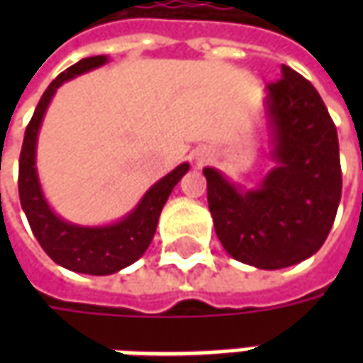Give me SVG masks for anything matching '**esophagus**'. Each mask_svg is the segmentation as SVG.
<instances>
[{"label":"esophagus","instance_id":"obj_1","mask_svg":"<svg viewBox=\"0 0 363 363\" xmlns=\"http://www.w3.org/2000/svg\"><path fill=\"white\" fill-rule=\"evenodd\" d=\"M208 159H210V155L208 153H198L196 155V165H204V163H208Z\"/></svg>","mask_w":363,"mask_h":363}]
</instances>
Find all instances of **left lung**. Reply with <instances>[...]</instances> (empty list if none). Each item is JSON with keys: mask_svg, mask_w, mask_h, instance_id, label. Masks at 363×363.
<instances>
[{"mask_svg": "<svg viewBox=\"0 0 363 363\" xmlns=\"http://www.w3.org/2000/svg\"><path fill=\"white\" fill-rule=\"evenodd\" d=\"M274 167L255 189L204 167L216 235L239 262L262 270L294 267L319 251L342 192L338 135L323 99L281 66L262 101Z\"/></svg>", "mask_w": 363, "mask_h": 363, "instance_id": "8db88e82", "label": "left lung"}]
</instances>
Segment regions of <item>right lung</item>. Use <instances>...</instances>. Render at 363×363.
Returning a JSON list of instances; mask_svg holds the SVG:
<instances>
[{"label": "right lung", "mask_w": 363, "mask_h": 363, "mask_svg": "<svg viewBox=\"0 0 363 363\" xmlns=\"http://www.w3.org/2000/svg\"><path fill=\"white\" fill-rule=\"evenodd\" d=\"M108 64V56L79 60L54 79L44 91L28 122L19 157V198L36 241L56 264L72 272L108 276L134 264L147 251L157 229L159 216L177 182L189 173V163H181L145 190L140 202L120 220L104 225H79L60 218L44 196L36 169V145L44 114L56 91L77 75Z\"/></svg>", "instance_id": "add662e5"}]
</instances>
